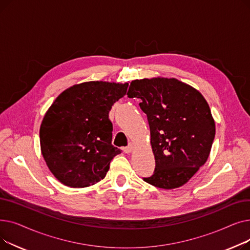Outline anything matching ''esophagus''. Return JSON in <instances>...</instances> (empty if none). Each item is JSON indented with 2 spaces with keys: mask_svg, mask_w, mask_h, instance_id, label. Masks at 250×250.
<instances>
[{
  "mask_svg": "<svg viewBox=\"0 0 250 250\" xmlns=\"http://www.w3.org/2000/svg\"><path fill=\"white\" fill-rule=\"evenodd\" d=\"M133 148H134V145H133L132 143H129L128 146H126V147L124 148V152L126 153V154H128V153H130V152L133 151Z\"/></svg>",
  "mask_w": 250,
  "mask_h": 250,
  "instance_id": "1",
  "label": "esophagus"
}]
</instances>
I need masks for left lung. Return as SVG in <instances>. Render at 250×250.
<instances>
[{
  "instance_id": "left-lung-1",
  "label": "left lung",
  "mask_w": 250,
  "mask_h": 250,
  "mask_svg": "<svg viewBox=\"0 0 250 250\" xmlns=\"http://www.w3.org/2000/svg\"><path fill=\"white\" fill-rule=\"evenodd\" d=\"M146 113L155 170L144 181L164 189L187 183L203 166L215 139V122L198 90L176 79L132 81L126 93Z\"/></svg>"
}]
</instances>
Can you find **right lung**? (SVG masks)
Returning <instances> with one entry per match:
<instances>
[{"label":"right lung","instance_id":"1","mask_svg":"<svg viewBox=\"0 0 250 250\" xmlns=\"http://www.w3.org/2000/svg\"><path fill=\"white\" fill-rule=\"evenodd\" d=\"M127 83L86 82L65 91L51 104L39 130L43 158L64 186L86 188L106 175L121 154L112 141V105L126 93Z\"/></svg>","mask_w":250,"mask_h":250}]
</instances>
